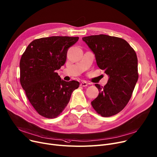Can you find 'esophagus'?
Here are the masks:
<instances>
[{
    "mask_svg": "<svg viewBox=\"0 0 157 157\" xmlns=\"http://www.w3.org/2000/svg\"><path fill=\"white\" fill-rule=\"evenodd\" d=\"M88 85V83L87 82H86V81H82L81 82V84H80V86H81L82 87H85V86H86Z\"/></svg>",
    "mask_w": 157,
    "mask_h": 157,
    "instance_id": "obj_1",
    "label": "esophagus"
}]
</instances>
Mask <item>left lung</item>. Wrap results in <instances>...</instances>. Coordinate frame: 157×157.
Listing matches in <instances>:
<instances>
[{
    "instance_id": "obj_1",
    "label": "left lung",
    "mask_w": 157,
    "mask_h": 157,
    "mask_svg": "<svg viewBox=\"0 0 157 157\" xmlns=\"http://www.w3.org/2000/svg\"><path fill=\"white\" fill-rule=\"evenodd\" d=\"M82 39L95 54L98 67L109 77L103 87L95 84L100 93L91 105L103 117L114 116L126 106L138 81L136 54L119 37L98 35Z\"/></svg>"
}]
</instances>
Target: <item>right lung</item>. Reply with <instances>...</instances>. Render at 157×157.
Wrapping results in <instances>:
<instances>
[{
	"instance_id": "add662e5",
	"label": "right lung",
	"mask_w": 157,
	"mask_h": 157,
	"mask_svg": "<svg viewBox=\"0 0 157 157\" xmlns=\"http://www.w3.org/2000/svg\"><path fill=\"white\" fill-rule=\"evenodd\" d=\"M79 37L54 36L36 39L20 60V82L33 108L46 118H56L79 86L76 81L62 80L56 72L66 60L69 47Z\"/></svg>"
}]
</instances>
